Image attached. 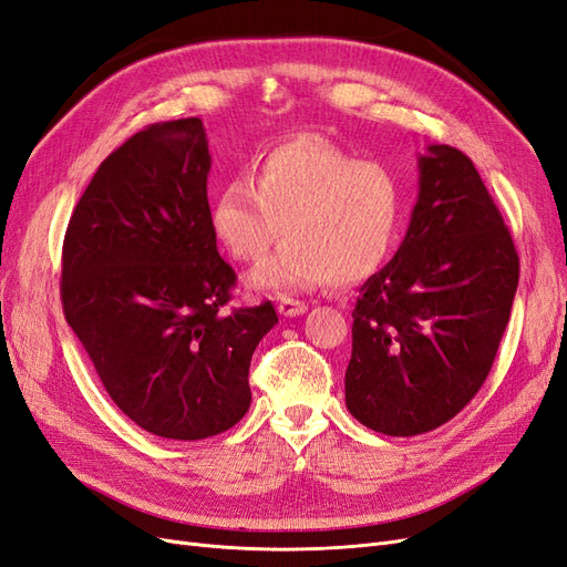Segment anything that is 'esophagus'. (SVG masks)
Returning a JSON list of instances; mask_svg holds the SVG:
<instances>
[{"mask_svg":"<svg viewBox=\"0 0 567 567\" xmlns=\"http://www.w3.org/2000/svg\"><path fill=\"white\" fill-rule=\"evenodd\" d=\"M277 310L281 317H300L307 312V305L302 300H293V298H281L277 302Z\"/></svg>","mask_w":567,"mask_h":567,"instance_id":"obj_1","label":"esophagus"}]
</instances>
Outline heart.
<instances>
[{
  "instance_id": "b5f03b06",
  "label": "heart",
  "mask_w": 567,
  "mask_h": 567,
  "mask_svg": "<svg viewBox=\"0 0 567 567\" xmlns=\"http://www.w3.org/2000/svg\"><path fill=\"white\" fill-rule=\"evenodd\" d=\"M404 184L379 158H354L319 134L265 148L250 179L236 177L210 205L213 234L234 260H269L248 274L260 293L288 296L323 284L352 286L383 269L400 241Z\"/></svg>"
}]
</instances>
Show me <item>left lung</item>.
I'll return each instance as SVG.
<instances>
[{
	"mask_svg": "<svg viewBox=\"0 0 567 567\" xmlns=\"http://www.w3.org/2000/svg\"><path fill=\"white\" fill-rule=\"evenodd\" d=\"M518 274L516 246L473 161L447 144L427 146L404 241L359 288L350 414L392 437L454 419L494 364Z\"/></svg>",
	"mask_w": 567,
	"mask_h": 567,
	"instance_id": "left-lung-1",
	"label": "left lung"
}]
</instances>
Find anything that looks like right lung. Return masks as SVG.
I'll return each instance as SVG.
<instances>
[{
    "instance_id": "obj_1",
    "label": "right lung",
    "mask_w": 567,
    "mask_h": 567,
    "mask_svg": "<svg viewBox=\"0 0 567 567\" xmlns=\"http://www.w3.org/2000/svg\"><path fill=\"white\" fill-rule=\"evenodd\" d=\"M200 117L148 125L84 188L63 241V315L111 400L144 431L203 440L250 406L274 305L227 312L236 274L210 227Z\"/></svg>"
}]
</instances>
